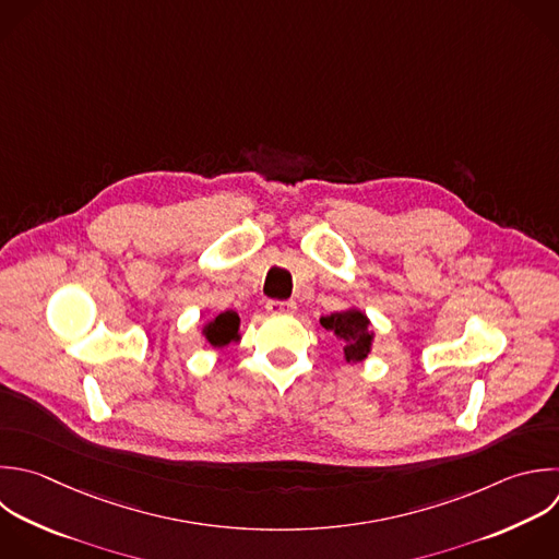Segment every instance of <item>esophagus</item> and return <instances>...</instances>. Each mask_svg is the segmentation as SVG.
Returning a JSON list of instances; mask_svg holds the SVG:
<instances>
[{"mask_svg":"<svg viewBox=\"0 0 559 559\" xmlns=\"http://www.w3.org/2000/svg\"><path fill=\"white\" fill-rule=\"evenodd\" d=\"M295 301H277V299H271L266 301V310L271 314H288V312H295Z\"/></svg>","mask_w":559,"mask_h":559,"instance_id":"34e87169","label":"esophagus"}]
</instances>
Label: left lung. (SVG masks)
Segmentation results:
<instances>
[{
	"mask_svg": "<svg viewBox=\"0 0 559 559\" xmlns=\"http://www.w3.org/2000/svg\"><path fill=\"white\" fill-rule=\"evenodd\" d=\"M321 325L330 332H334L343 345H345V358L349 362H358L367 358L371 347V332H369V319L358 310H345L334 312L330 317H321Z\"/></svg>",
	"mask_w": 559,
	"mask_h": 559,
	"instance_id": "8db88e82",
	"label": "left lung"
}]
</instances>
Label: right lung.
I'll use <instances>...</instances> for the list:
<instances>
[{
    "instance_id": "add662e5",
    "label": "right lung",
    "mask_w": 559,
    "mask_h": 559,
    "mask_svg": "<svg viewBox=\"0 0 559 559\" xmlns=\"http://www.w3.org/2000/svg\"><path fill=\"white\" fill-rule=\"evenodd\" d=\"M238 325H240V317L234 310H227V312H221L214 321H210L205 325L203 334L207 336V341L214 347H223V345H227V343H231L236 338Z\"/></svg>"
}]
</instances>
